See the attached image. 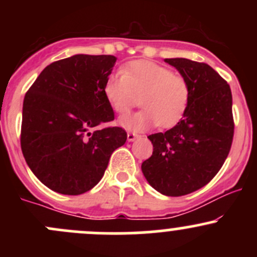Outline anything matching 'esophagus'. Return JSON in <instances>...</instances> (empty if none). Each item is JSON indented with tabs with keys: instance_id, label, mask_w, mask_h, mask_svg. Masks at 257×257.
Segmentation results:
<instances>
[{
	"instance_id": "obj_1",
	"label": "esophagus",
	"mask_w": 257,
	"mask_h": 257,
	"mask_svg": "<svg viewBox=\"0 0 257 257\" xmlns=\"http://www.w3.org/2000/svg\"><path fill=\"white\" fill-rule=\"evenodd\" d=\"M126 137H128V141H129V142H133V141H136L137 138H138L139 134L134 133V132H129V133L126 134Z\"/></svg>"
}]
</instances>
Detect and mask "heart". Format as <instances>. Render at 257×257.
<instances>
[{"label": "heart", "instance_id": "heart-1", "mask_svg": "<svg viewBox=\"0 0 257 257\" xmlns=\"http://www.w3.org/2000/svg\"><path fill=\"white\" fill-rule=\"evenodd\" d=\"M104 94L116 113L125 115L139 104L142 112L120 119L128 129L175 126L185 116L191 97L190 83L172 69L149 61H133L124 71L108 76Z\"/></svg>", "mask_w": 257, "mask_h": 257}]
</instances>
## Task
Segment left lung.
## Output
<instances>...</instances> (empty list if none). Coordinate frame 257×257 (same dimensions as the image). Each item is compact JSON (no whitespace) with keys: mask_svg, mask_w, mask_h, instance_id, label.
I'll return each instance as SVG.
<instances>
[{"mask_svg":"<svg viewBox=\"0 0 257 257\" xmlns=\"http://www.w3.org/2000/svg\"><path fill=\"white\" fill-rule=\"evenodd\" d=\"M165 62L190 83V103L177 125L148 137L153 154L142 172L159 193L183 196L205 186L229 155L235 126L232 95L226 80L209 64L186 58Z\"/></svg>","mask_w":257,"mask_h":257,"instance_id":"1","label":"left lung"}]
</instances>
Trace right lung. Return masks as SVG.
<instances>
[{
    "mask_svg": "<svg viewBox=\"0 0 257 257\" xmlns=\"http://www.w3.org/2000/svg\"><path fill=\"white\" fill-rule=\"evenodd\" d=\"M116 58L76 54L46 67L23 100L21 149L47 188L79 195L99 183L126 132L110 126L104 84Z\"/></svg>",
    "mask_w": 257,
    "mask_h": 257,
    "instance_id": "obj_1",
    "label": "right lung"
}]
</instances>
